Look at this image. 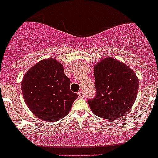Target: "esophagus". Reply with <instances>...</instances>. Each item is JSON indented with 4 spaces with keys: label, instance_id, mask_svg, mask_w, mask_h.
I'll return each instance as SVG.
<instances>
[{
    "label": "esophagus",
    "instance_id": "obj_1",
    "mask_svg": "<svg viewBox=\"0 0 158 158\" xmlns=\"http://www.w3.org/2000/svg\"><path fill=\"white\" fill-rule=\"evenodd\" d=\"M77 95H78V97H80V98H84V97H85V93H84L82 91L79 92V93H77Z\"/></svg>",
    "mask_w": 158,
    "mask_h": 158
}]
</instances>
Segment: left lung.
Wrapping results in <instances>:
<instances>
[{"instance_id":"1","label":"left lung","mask_w":158,"mask_h":158,"mask_svg":"<svg viewBox=\"0 0 158 158\" xmlns=\"http://www.w3.org/2000/svg\"><path fill=\"white\" fill-rule=\"evenodd\" d=\"M94 77L96 96L88 103L95 115L114 120L127 113L139 91L135 73L121 61L106 58L94 66Z\"/></svg>"}]
</instances>
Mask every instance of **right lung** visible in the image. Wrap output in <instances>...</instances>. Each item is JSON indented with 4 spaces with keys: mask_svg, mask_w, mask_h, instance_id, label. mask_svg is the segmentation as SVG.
<instances>
[{
    "mask_svg": "<svg viewBox=\"0 0 158 158\" xmlns=\"http://www.w3.org/2000/svg\"><path fill=\"white\" fill-rule=\"evenodd\" d=\"M70 80L54 58L42 60L24 74L21 83L25 103L35 116L54 122L70 111L77 94L69 89Z\"/></svg>",
    "mask_w": 158,
    "mask_h": 158,
    "instance_id": "right-lung-1",
    "label": "right lung"
}]
</instances>
